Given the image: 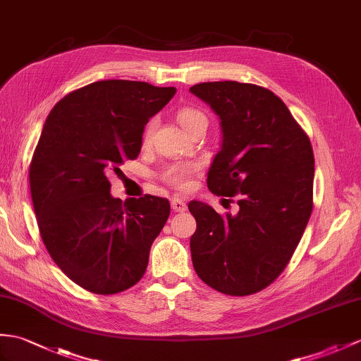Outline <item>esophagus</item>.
<instances>
[{"instance_id":"34e87169","label":"esophagus","mask_w":361,"mask_h":361,"mask_svg":"<svg viewBox=\"0 0 361 361\" xmlns=\"http://www.w3.org/2000/svg\"><path fill=\"white\" fill-rule=\"evenodd\" d=\"M171 206L173 209V212H184L188 209V204L184 203V201L180 200V198H172Z\"/></svg>"}]
</instances>
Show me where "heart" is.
I'll return each mask as SVG.
<instances>
[{"instance_id":"heart-1","label":"heart","mask_w":361,"mask_h":361,"mask_svg":"<svg viewBox=\"0 0 361 361\" xmlns=\"http://www.w3.org/2000/svg\"><path fill=\"white\" fill-rule=\"evenodd\" d=\"M177 120L180 123L181 128L189 133L190 130H194L198 126H207V118L206 115L198 111L195 107H183L177 112ZM155 120L149 121L145 132H142V145L147 146L150 141H152L154 132H155ZM198 169V164L195 163H178V164H172L169 167H166L163 172V178L172 186L184 189L188 188V180L192 173Z\"/></svg>"}]
</instances>
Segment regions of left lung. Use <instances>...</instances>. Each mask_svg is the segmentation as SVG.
Returning a JSON list of instances; mask_svg holds the SVG:
<instances>
[{
  "label": "left lung",
  "mask_w": 361,
  "mask_h": 361,
  "mask_svg": "<svg viewBox=\"0 0 361 361\" xmlns=\"http://www.w3.org/2000/svg\"><path fill=\"white\" fill-rule=\"evenodd\" d=\"M189 90L221 120L223 145L207 172V188L216 195H238L240 206L237 215L221 216L190 201L197 221L192 263L215 290L255 294L284 271L311 216V141L269 89L214 81Z\"/></svg>",
  "instance_id": "1"
}]
</instances>
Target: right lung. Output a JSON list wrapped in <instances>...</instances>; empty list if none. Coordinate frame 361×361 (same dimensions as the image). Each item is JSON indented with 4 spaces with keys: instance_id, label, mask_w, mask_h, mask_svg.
I'll use <instances>...</instances> for the list:
<instances>
[{
    "instance_id": "1",
    "label": "right lung",
    "mask_w": 361,
    "mask_h": 361,
    "mask_svg": "<svg viewBox=\"0 0 361 361\" xmlns=\"http://www.w3.org/2000/svg\"><path fill=\"white\" fill-rule=\"evenodd\" d=\"M175 92L97 81L67 94L46 118L29 169L39 235L56 266L94 294H118L141 280L171 214L166 198H114L106 173L135 160L145 126Z\"/></svg>"
}]
</instances>
